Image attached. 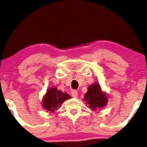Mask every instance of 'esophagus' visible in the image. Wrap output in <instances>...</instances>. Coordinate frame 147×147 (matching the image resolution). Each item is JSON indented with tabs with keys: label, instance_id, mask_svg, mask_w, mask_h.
I'll use <instances>...</instances> for the list:
<instances>
[{
	"label": "esophagus",
	"instance_id": "1",
	"mask_svg": "<svg viewBox=\"0 0 147 147\" xmlns=\"http://www.w3.org/2000/svg\"><path fill=\"white\" fill-rule=\"evenodd\" d=\"M71 96L73 98H77L78 96V92L76 91V90H73V91L71 92Z\"/></svg>",
	"mask_w": 147,
	"mask_h": 147
}]
</instances>
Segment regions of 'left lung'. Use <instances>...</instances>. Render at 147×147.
<instances>
[{"label":"left lung","mask_w":147,"mask_h":147,"mask_svg":"<svg viewBox=\"0 0 147 147\" xmlns=\"http://www.w3.org/2000/svg\"><path fill=\"white\" fill-rule=\"evenodd\" d=\"M84 100L89 105L92 110L101 109L108 103V96L102 90L100 84L96 82L88 87V92L84 95Z\"/></svg>","instance_id":"left-lung-1"}]
</instances>
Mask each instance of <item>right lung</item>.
<instances>
[{
  "mask_svg": "<svg viewBox=\"0 0 147 147\" xmlns=\"http://www.w3.org/2000/svg\"><path fill=\"white\" fill-rule=\"evenodd\" d=\"M71 97L66 92L58 90L56 87L50 88L44 95L41 104L44 109L53 112L61 106V104Z\"/></svg>",
  "mask_w": 147,
  "mask_h": 147,
  "instance_id": "1",
  "label": "right lung"
}]
</instances>
